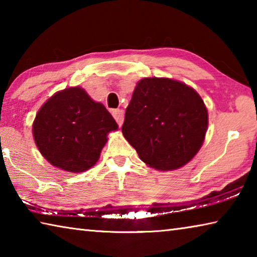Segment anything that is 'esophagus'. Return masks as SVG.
I'll return each mask as SVG.
<instances>
[{
  "instance_id": "esophagus-1",
  "label": "esophagus",
  "mask_w": 257,
  "mask_h": 257,
  "mask_svg": "<svg viewBox=\"0 0 257 257\" xmlns=\"http://www.w3.org/2000/svg\"><path fill=\"white\" fill-rule=\"evenodd\" d=\"M112 115H113V118L115 119L116 122H118L119 125L122 124V122H123V111L122 110H120V108L113 110L112 111Z\"/></svg>"
}]
</instances>
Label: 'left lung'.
Listing matches in <instances>:
<instances>
[{
  "label": "left lung",
  "instance_id": "8db88e82",
  "mask_svg": "<svg viewBox=\"0 0 257 257\" xmlns=\"http://www.w3.org/2000/svg\"><path fill=\"white\" fill-rule=\"evenodd\" d=\"M207 123L206 106L196 90L184 82L154 77L138 81L121 129L143 162L169 171L197 154Z\"/></svg>",
  "mask_w": 257,
  "mask_h": 257
}]
</instances>
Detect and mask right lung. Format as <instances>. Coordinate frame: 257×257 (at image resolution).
<instances>
[{"instance_id":"add662e5","label":"right lung","mask_w":257,"mask_h":257,"mask_svg":"<svg viewBox=\"0 0 257 257\" xmlns=\"http://www.w3.org/2000/svg\"><path fill=\"white\" fill-rule=\"evenodd\" d=\"M118 129L105 106L80 87H70L47 99L36 114L33 135L41 154L69 172H84L99 159L107 134Z\"/></svg>"}]
</instances>
